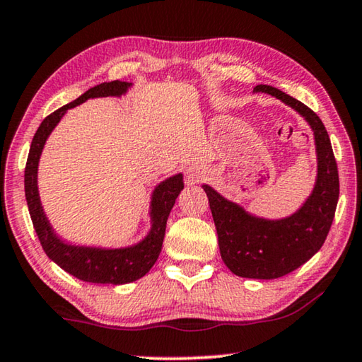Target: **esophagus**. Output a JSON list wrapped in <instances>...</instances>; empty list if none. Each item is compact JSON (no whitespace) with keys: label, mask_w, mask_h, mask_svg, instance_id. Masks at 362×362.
Wrapping results in <instances>:
<instances>
[{"label":"esophagus","mask_w":362,"mask_h":362,"mask_svg":"<svg viewBox=\"0 0 362 362\" xmlns=\"http://www.w3.org/2000/svg\"><path fill=\"white\" fill-rule=\"evenodd\" d=\"M198 177H199V174H198V173H189V180H192V182L198 180Z\"/></svg>","instance_id":"34e87169"}]
</instances>
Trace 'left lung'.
Returning <instances> with one entry per match:
<instances>
[{"instance_id": "obj_1", "label": "left lung", "mask_w": 362, "mask_h": 362, "mask_svg": "<svg viewBox=\"0 0 362 362\" xmlns=\"http://www.w3.org/2000/svg\"><path fill=\"white\" fill-rule=\"evenodd\" d=\"M254 90L292 107L313 129L317 155L313 193L291 217L267 220L250 216L212 187L203 188L217 228L220 255L230 272L241 278L276 279L302 267L326 241L339 201V170L329 134L313 110L273 86L259 84Z\"/></svg>"}]
</instances>
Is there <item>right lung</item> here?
<instances>
[{
	"mask_svg": "<svg viewBox=\"0 0 362 362\" xmlns=\"http://www.w3.org/2000/svg\"><path fill=\"white\" fill-rule=\"evenodd\" d=\"M131 83L126 81H110L97 84L76 100L66 103L62 108L46 116L33 136L32 146L27 158L25 166V198L27 206L32 217L33 228L38 235V240L45 249L46 255L52 262L70 273L71 276L84 281V283L94 284H127L137 281L150 272L151 267L158 260L161 252L164 233H166L168 217L175 204V199L183 189L182 174L169 177L159 183L151 196L150 217H151V230L145 240L140 241L136 246L122 247V249H100V247H83L71 246L64 243L54 233L52 226L49 225L47 218L42 211L38 185H36V174H38V161L46 144V139L52 132L54 127L62 118L69 108L79 105L88 99L94 97H108V95H122L126 94Z\"/></svg>",
	"mask_w": 362,
	"mask_h": 362,
	"instance_id": "add662e5",
	"label": "right lung"
}]
</instances>
